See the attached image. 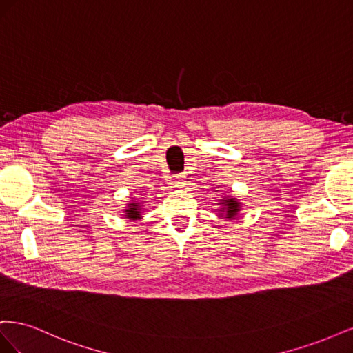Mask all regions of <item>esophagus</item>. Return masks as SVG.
<instances>
[{"label":"esophagus","instance_id":"1","mask_svg":"<svg viewBox=\"0 0 353 353\" xmlns=\"http://www.w3.org/2000/svg\"><path fill=\"white\" fill-rule=\"evenodd\" d=\"M187 185V181H185V176L184 175H178L175 176V187L178 188H184Z\"/></svg>","mask_w":353,"mask_h":353}]
</instances>
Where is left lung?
<instances>
[{
  "mask_svg": "<svg viewBox=\"0 0 353 353\" xmlns=\"http://www.w3.org/2000/svg\"><path fill=\"white\" fill-rule=\"evenodd\" d=\"M218 205L221 206V209H218L221 212L219 216H225L228 219L236 218L240 208H241V203L237 199H232V197L222 199L221 203H218Z\"/></svg>",
  "mask_w": 353,
  "mask_h": 353,
  "instance_id": "1",
  "label": "left lung"
}]
</instances>
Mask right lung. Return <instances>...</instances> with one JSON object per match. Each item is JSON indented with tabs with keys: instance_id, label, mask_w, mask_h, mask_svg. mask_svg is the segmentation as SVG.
<instances>
[{
	"instance_id": "1",
	"label": "right lung",
	"mask_w": 353,
	"mask_h": 353,
	"mask_svg": "<svg viewBox=\"0 0 353 353\" xmlns=\"http://www.w3.org/2000/svg\"><path fill=\"white\" fill-rule=\"evenodd\" d=\"M125 216L131 221L141 219V203L140 201L128 203V208L125 209Z\"/></svg>"
}]
</instances>
